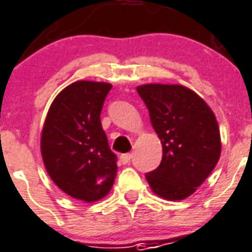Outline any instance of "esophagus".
I'll list each match as a JSON object with an SVG mask.
<instances>
[{
	"mask_svg": "<svg viewBox=\"0 0 252 252\" xmlns=\"http://www.w3.org/2000/svg\"><path fill=\"white\" fill-rule=\"evenodd\" d=\"M130 159H132V154L130 153H126V154H122V156H120V162H122L123 165L129 163Z\"/></svg>",
	"mask_w": 252,
	"mask_h": 252,
	"instance_id": "esophagus-1",
	"label": "esophagus"
}]
</instances>
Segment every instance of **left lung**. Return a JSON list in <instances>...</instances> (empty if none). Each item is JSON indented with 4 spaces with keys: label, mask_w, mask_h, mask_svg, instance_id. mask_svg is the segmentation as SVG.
<instances>
[{
    "label": "left lung",
    "mask_w": 252,
    "mask_h": 252,
    "mask_svg": "<svg viewBox=\"0 0 252 252\" xmlns=\"http://www.w3.org/2000/svg\"><path fill=\"white\" fill-rule=\"evenodd\" d=\"M137 93L163 150L161 165L146 174V180L163 199H186L220 159L221 137L215 114L195 91L182 85L148 84L138 86Z\"/></svg>",
    "instance_id": "1"
}]
</instances>
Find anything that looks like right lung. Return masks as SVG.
I'll return each mask as SVG.
<instances>
[{
    "label": "right lung",
    "mask_w": 252,
    "mask_h": 252,
    "mask_svg": "<svg viewBox=\"0 0 252 252\" xmlns=\"http://www.w3.org/2000/svg\"><path fill=\"white\" fill-rule=\"evenodd\" d=\"M112 85L77 81L57 95L41 130L45 170L61 191L82 201L110 192L118 166L100 123L103 103Z\"/></svg>",
    "instance_id": "right-lung-1"
}]
</instances>
